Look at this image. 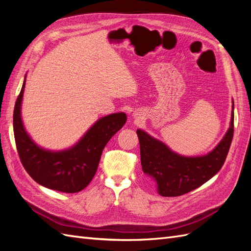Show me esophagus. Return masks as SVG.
<instances>
[{
  "instance_id": "34e87169",
  "label": "esophagus",
  "mask_w": 251,
  "mask_h": 251,
  "mask_svg": "<svg viewBox=\"0 0 251 251\" xmlns=\"http://www.w3.org/2000/svg\"><path fill=\"white\" fill-rule=\"evenodd\" d=\"M143 112L141 110H136L133 112V115L132 117L135 119V120H141L143 118Z\"/></svg>"
}]
</instances>
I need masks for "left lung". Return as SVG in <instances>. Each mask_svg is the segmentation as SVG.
I'll use <instances>...</instances> for the list:
<instances>
[{"label":"left lung","mask_w":251,"mask_h":251,"mask_svg":"<svg viewBox=\"0 0 251 251\" xmlns=\"http://www.w3.org/2000/svg\"><path fill=\"white\" fill-rule=\"evenodd\" d=\"M233 100L229 127L214 150L202 156H184L138 128L143 174L162 197H177L198 188L221 170L233 137Z\"/></svg>","instance_id":"obj_1"}]
</instances>
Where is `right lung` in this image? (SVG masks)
<instances>
[{"label":"right lung","mask_w":251,"mask_h":251,"mask_svg":"<svg viewBox=\"0 0 251 251\" xmlns=\"http://www.w3.org/2000/svg\"><path fill=\"white\" fill-rule=\"evenodd\" d=\"M26 76L13 112L14 139L22 164L30 177L44 187L67 194L80 192L93 179L105 144L126 124V113H113L96 120L70 148L45 149L31 138L23 123Z\"/></svg>","instance_id":"add662e5"}]
</instances>
